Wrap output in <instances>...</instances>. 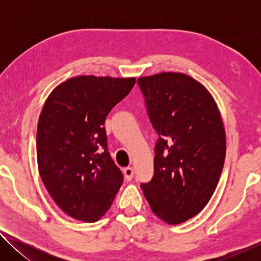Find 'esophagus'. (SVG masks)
I'll use <instances>...</instances> for the list:
<instances>
[{"label": "esophagus", "mask_w": 261, "mask_h": 261, "mask_svg": "<svg viewBox=\"0 0 261 261\" xmlns=\"http://www.w3.org/2000/svg\"><path fill=\"white\" fill-rule=\"evenodd\" d=\"M123 173H124V176H125V178L127 180H131L132 177H134V174H135L134 168H132V167H126V168H124V169H123Z\"/></svg>", "instance_id": "esophagus-1"}]
</instances>
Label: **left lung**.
Returning <instances> with one entry per match:
<instances>
[{
	"mask_svg": "<svg viewBox=\"0 0 261 261\" xmlns=\"http://www.w3.org/2000/svg\"><path fill=\"white\" fill-rule=\"evenodd\" d=\"M147 114L159 138L154 176L141 184L159 219L179 224L208 204L226 158V131L215 100L180 72L139 77Z\"/></svg>",
	"mask_w": 261,
	"mask_h": 261,
	"instance_id": "left-lung-1",
	"label": "left lung"
}]
</instances>
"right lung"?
I'll use <instances>...</instances> for the list:
<instances>
[{"instance_id":"1","label":"right lung","mask_w":261,"mask_h":261,"mask_svg":"<svg viewBox=\"0 0 261 261\" xmlns=\"http://www.w3.org/2000/svg\"><path fill=\"white\" fill-rule=\"evenodd\" d=\"M135 83V77L77 76L45 101L37 129L39 174L53 200L73 219L98 221L121 188L123 175L107 151L103 125Z\"/></svg>"}]
</instances>
